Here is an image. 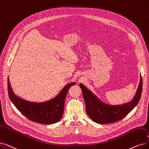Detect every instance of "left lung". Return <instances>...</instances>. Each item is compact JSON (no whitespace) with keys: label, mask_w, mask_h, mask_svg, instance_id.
Instances as JSON below:
<instances>
[{"label":"left lung","mask_w":149,"mask_h":149,"mask_svg":"<svg viewBox=\"0 0 149 149\" xmlns=\"http://www.w3.org/2000/svg\"><path fill=\"white\" fill-rule=\"evenodd\" d=\"M79 86L82 91L86 113L89 117L95 123L105 124L121 120L137 105L143 90V80L141 75L136 93L133 99L118 105L107 104L101 101L97 96L82 83H80Z\"/></svg>","instance_id":"8db88e82"}]
</instances>
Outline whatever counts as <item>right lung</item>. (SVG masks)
<instances>
[{"instance_id":"right-lung-1","label":"right lung","mask_w":149,"mask_h":149,"mask_svg":"<svg viewBox=\"0 0 149 149\" xmlns=\"http://www.w3.org/2000/svg\"><path fill=\"white\" fill-rule=\"evenodd\" d=\"M74 85L75 81L68 83L58 94L48 101L33 102L25 100L15 94L8 77V95L14 105L29 120L46 125L55 124L61 119L68 91Z\"/></svg>"}]
</instances>
